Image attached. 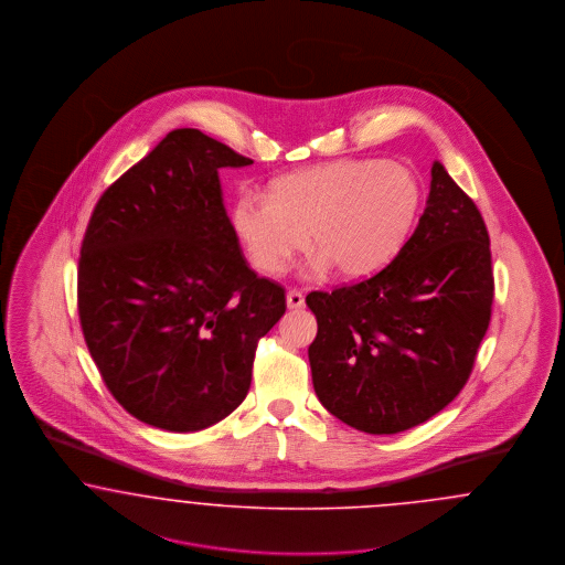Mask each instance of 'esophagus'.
<instances>
[{
  "instance_id": "1",
  "label": "esophagus",
  "mask_w": 565,
  "mask_h": 565,
  "mask_svg": "<svg viewBox=\"0 0 565 565\" xmlns=\"http://www.w3.org/2000/svg\"><path fill=\"white\" fill-rule=\"evenodd\" d=\"M286 302H288V309H302L305 307V296L298 290H290L286 295Z\"/></svg>"
}]
</instances>
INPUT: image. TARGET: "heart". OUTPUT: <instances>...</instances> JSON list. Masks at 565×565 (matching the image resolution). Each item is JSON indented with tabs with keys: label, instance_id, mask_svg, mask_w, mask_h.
Masks as SVG:
<instances>
[{
	"label": "heart",
	"instance_id": "obj_1",
	"mask_svg": "<svg viewBox=\"0 0 565 565\" xmlns=\"http://www.w3.org/2000/svg\"><path fill=\"white\" fill-rule=\"evenodd\" d=\"M424 203L419 178L401 162L337 161L284 175L269 196L243 192L233 228L254 267L281 275L305 247L309 270L330 265L345 279L383 269L403 247Z\"/></svg>",
	"mask_w": 565,
	"mask_h": 565
}]
</instances>
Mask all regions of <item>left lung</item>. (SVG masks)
<instances>
[{
    "mask_svg": "<svg viewBox=\"0 0 565 565\" xmlns=\"http://www.w3.org/2000/svg\"><path fill=\"white\" fill-rule=\"evenodd\" d=\"M493 273L483 215L438 161L415 233L383 269L311 292L316 394L337 419L369 434L428 422L472 373L491 320Z\"/></svg>",
    "mask_w": 565,
    "mask_h": 565,
    "instance_id": "left-lung-1",
    "label": "left lung"
}]
</instances>
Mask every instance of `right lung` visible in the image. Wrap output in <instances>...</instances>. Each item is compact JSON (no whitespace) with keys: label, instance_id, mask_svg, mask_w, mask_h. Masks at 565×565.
<instances>
[{"label":"right lung","instance_id":"right-lung-1","mask_svg":"<svg viewBox=\"0 0 565 565\" xmlns=\"http://www.w3.org/2000/svg\"><path fill=\"white\" fill-rule=\"evenodd\" d=\"M249 159L175 129L97 201L82 239V334L111 396L167 431L210 428L247 396L258 341L286 313L247 267L217 171Z\"/></svg>","mask_w":565,"mask_h":565}]
</instances>
